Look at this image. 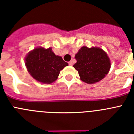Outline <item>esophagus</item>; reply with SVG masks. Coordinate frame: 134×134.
<instances>
[{"mask_svg": "<svg viewBox=\"0 0 134 134\" xmlns=\"http://www.w3.org/2000/svg\"><path fill=\"white\" fill-rule=\"evenodd\" d=\"M68 64H69L70 66H72V65H73V63H72V61L69 62H68Z\"/></svg>", "mask_w": 134, "mask_h": 134, "instance_id": "esophagus-1", "label": "esophagus"}]
</instances>
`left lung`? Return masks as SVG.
I'll return each instance as SVG.
<instances>
[{
	"label": "left lung",
	"instance_id": "1",
	"mask_svg": "<svg viewBox=\"0 0 134 134\" xmlns=\"http://www.w3.org/2000/svg\"><path fill=\"white\" fill-rule=\"evenodd\" d=\"M76 63L73 66L80 79L88 84L99 82L108 74L111 63L107 54L99 48L83 46L76 54Z\"/></svg>",
	"mask_w": 134,
	"mask_h": 134
}]
</instances>
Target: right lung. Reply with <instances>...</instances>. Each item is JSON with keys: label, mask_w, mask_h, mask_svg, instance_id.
Wrapping results in <instances>:
<instances>
[{"label": "right lung", "mask_w": 134, "mask_h": 134, "mask_svg": "<svg viewBox=\"0 0 134 134\" xmlns=\"http://www.w3.org/2000/svg\"><path fill=\"white\" fill-rule=\"evenodd\" d=\"M68 64L62 58L55 55L52 48H37L30 52L25 58V66L32 77L42 83L55 81L60 70Z\"/></svg>", "instance_id": "obj_1"}]
</instances>
